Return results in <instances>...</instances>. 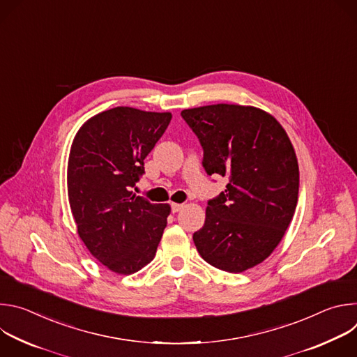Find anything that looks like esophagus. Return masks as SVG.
<instances>
[{
    "label": "esophagus",
    "mask_w": 357,
    "mask_h": 357,
    "mask_svg": "<svg viewBox=\"0 0 357 357\" xmlns=\"http://www.w3.org/2000/svg\"><path fill=\"white\" fill-rule=\"evenodd\" d=\"M171 208H172V212L176 213L183 208V203H171Z\"/></svg>",
    "instance_id": "obj_1"
}]
</instances>
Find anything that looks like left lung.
<instances>
[{
  "mask_svg": "<svg viewBox=\"0 0 357 357\" xmlns=\"http://www.w3.org/2000/svg\"><path fill=\"white\" fill-rule=\"evenodd\" d=\"M181 116L200 141L208 175L229 176L225 192L208 202L195 245L219 270L252 268L274 251L294 218L299 189L294 146L282 126L257 107L222 103Z\"/></svg>",
  "mask_w": 357,
  "mask_h": 357,
  "instance_id": "obj_1",
  "label": "left lung"
}]
</instances>
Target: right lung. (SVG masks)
Wrapping results in <instances>:
<instances>
[{"instance_id": "add662e5", "label": "right lung", "mask_w": 357, "mask_h": 357, "mask_svg": "<svg viewBox=\"0 0 357 357\" xmlns=\"http://www.w3.org/2000/svg\"><path fill=\"white\" fill-rule=\"evenodd\" d=\"M171 119V113L114 107L89 119L72 142L68 196L77 233L113 273L134 274L155 257L171 206L151 203L132 188Z\"/></svg>"}]
</instances>
